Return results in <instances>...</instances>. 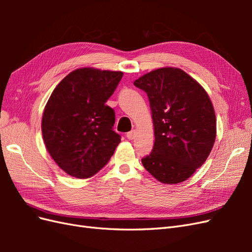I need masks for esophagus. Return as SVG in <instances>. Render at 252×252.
Here are the masks:
<instances>
[{
    "label": "esophagus",
    "mask_w": 252,
    "mask_h": 252,
    "mask_svg": "<svg viewBox=\"0 0 252 252\" xmlns=\"http://www.w3.org/2000/svg\"><path fill=\"white\" fill-rule=\"evenodd\" d=\"M135 135H136V131L134 130V129H133V130H131V131H129V132L126 134V136H127V138H128L129 140H133V139L135 138Z\"/></svg>",
    "instance_id": "1"
}]
</instances>
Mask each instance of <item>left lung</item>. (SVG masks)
<instances>
[{
    "label": "left lung",
    "instance_id": "8db88e82",
    "mask_svg": "<svg viewBox=\"0 0 252 252\" xmlns=\"http://www.w3.org/2000/svg\"><path fill=\"white\" fill-rule=\"evenodd\" d=\"M133 84L148 95L156 138L143 166L164 184L186 181L205 163L216 141L217 119L208 94L175 67L152 70Z\"/></svg>",
    "mask_w": 252,
    "mask_h": 252
}]
</instances>
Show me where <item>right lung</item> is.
<instances>
[{
    "label": "right lung",
    "mask_w": 252,
    "mask_h": 252,
    "mask_svg": "<svg viewBox=\"0 0 252 252\" xmlns=\"http://www.w3.org/2000/svg\"><path fill=\"white\" fill-rule=\"evenodd\" d=\"M123 72L79 68L61 81L45 106L42 134L53 161L67 174L88 179L108 163L121 136L105 103Z\"/></svg>",
    "instance_id": "add662e5"
}]
</instances>
